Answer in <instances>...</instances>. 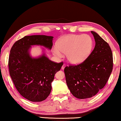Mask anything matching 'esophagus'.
<instances>
[{"instance_id": "obj_1", "label": "esophagus", "mask_w": 121, "mask_h": 121, "mask_svg": "<svg viewBox=\"0 0 121 121\" xmlns=\"http://www.w3.org/2000/svg\"><path fill=\"white\" fill-rule=\"evenodd\" d=\"M65 66H66V65L65 64H63V66H62V70H64Z\"/></svg>"}]
</instances>
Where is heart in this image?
<instances>
[{"label": "heart", "mask_w": 121, "mask_h": 121, "mask_svg": "<svg viewBox=\"0 0 121 121\" xmlns=\"http://www.w3.org/2000/svg\"><path fill=\"white\" fill-rule=\"evenodd\" d=\"M93 40L87 34L68 35L59 39L54 53L58 56L65 54L66 60L72 64H78L85 61L92 53Z\"/></svg>", "instance_id": "heart-1"}]
</instances>
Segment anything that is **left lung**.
<instances>
[{
    "instance_id": "obj_1",
    "label": "left lung",
    "mask_w": 121,
    "mask_h": 121,
    "mask_svg": "<svg viewBox=\"0 0 121 121\" xmlns=\"http://www.w3.org/2000/svg\"><path fill=\"white\" fill-rule=\"evenodd\" d=\"M91 33L95 45L91 55L82 63L64 69L68 88L78 99L89 98L97 94L106 85L113 68L109 45L95 31Z\"/></svg>"
}]
</instances>
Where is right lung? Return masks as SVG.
<instances>
[{"mask_svg": "<svg viewBox=\"0 0 121 121\" xmlns=\"http://www.w3.org/2000/svg\"><path fill=\"white\" fill-rule=\"evenodd\" d=\"M53 38L40 35L25 36L16 42L10 50L8 64L10 76L20 94L29 101L40 102L48 97L56 73L63 64L50 60L45 53L36 58L29 53L33 45L51 50Z\"/></svg>", "mask_w": 121, "mask_h": 121, "instance_id": "1", "label": "right lung"}]
</instances>
